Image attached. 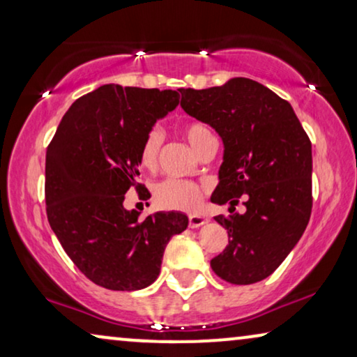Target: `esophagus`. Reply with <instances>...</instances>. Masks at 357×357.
Instances as JSON below:
<instances>
[{"label": "esophagus", "instance_id": "1", "mask_svg": "<svg viewBox=\"0 0 357 357\" xmlns=\"http://www.w3.org/2000/svg\"><path fill=\"white\" fill-rule=\"evenodd\" d=\"M208 222H209V219L204 218V216H195V214H193V216L188 218V226L192 229H198V227H202Z\"/></svg>", "mask_w": 357, "mask_h": 357}]
</instances>
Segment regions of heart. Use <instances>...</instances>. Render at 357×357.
Segmentation results:
<instances>
[{"label": "heart", "mask_w": 357, "mask_h": 357, "mask_svg": "<svg viewBox=\"0 0 357 357\" xmlns=\"http://www.w3.org/2000/svg\"><path fill=\"white\" fill-rule=\"evenodd\" d=\"M183 136L190 146L198 153L204 141L211 138V131L202 123H187L182 128ZM164 136L160 130L153 128L144 136L139 148V164L141 167L154 170L158 167L160 148H162ZM155 204L162 209H175V211H197L203 199V188L193 182L185 180L169 178L155 185L154 188Z\"/></svg>", "instance_id": "b5f03b06"}]
</instances>
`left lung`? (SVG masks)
I'll return each mask as SVG.
<instances>
[{
    "label": "left lung",
    "instance_id": "left-lung-1",
    "mask_svg": "<svg viewBox=\"0 0 357 357\" xmlns=\"http://www.w3.org/2000/svg\"><path fill=\"white\" fill-rule=\"evenodd\" d=\"M180 107L208 123L224 144L211 202L229 203V245L211 260L232 284L265 280L304 234L312 211V144L291 104L260 82L232 77L209 89H180ZM246 197L248 211L234 213Z\"/></svg>",
    "mask_w": 357,
    "mask_h": 357
}]
</instances>
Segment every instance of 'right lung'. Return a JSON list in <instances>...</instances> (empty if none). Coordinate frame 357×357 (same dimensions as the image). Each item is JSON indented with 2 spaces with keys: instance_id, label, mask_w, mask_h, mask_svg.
I'll use <instances>...</instances> for the list:
<instances>
[{
  "instance_id": "1",
  "label": "right lung",
  "mask_w": 357,
  "mask_h": 357,
  "mask_svg": "<svg viewBox=\"0 0 357 357\" xmlns=\"http://www.w3.org/2000/svg\"><path fill=\"white\" fill-rule=\"evenodd\" d=\"M178 91L100 86L68 109L47 149L52 231L81 273L105 289L153 284L165 245L188 226L180 211L139 219L123 206L131 187L144 188L136 182L141 143L178 105Z\"/></svg>"
}]
</instances>
